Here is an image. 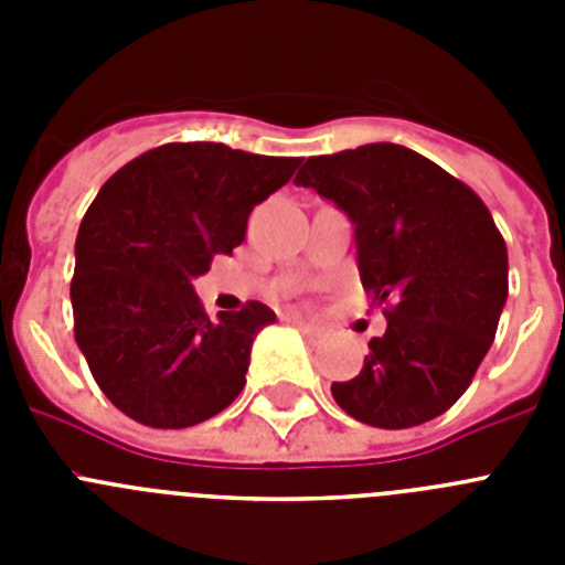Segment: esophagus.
Masks as SVG:
<instances>
[{"label":"esophagus","mask_w":565,"mask_h":565,"mask_svg":"<svg viewBox=\"0 0 565 565\" xmlns=\"http://www.w3.org/2000/svg\"><path fill=\"white\" fill-rule=\"evenodd\" d=\"M288 322H294V326H297L299 331L306 333V337L311 339V342H322V339H326V328L313 326V322H308V319L297 317V313H288Z\"/></svg>","instance_id":"esophagus-1"}]
</instances>
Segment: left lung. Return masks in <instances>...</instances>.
<instances>
[{
    "mask_svg": "<svg viewBox=\"0 0 565 565\" xmlns=\"http://www.w3.org/2000/svg\"><path fill=\"white\" fill-rule=\"evenodd\" d=\"M294 183L351 217L364 291L387 302V331L367 342L359 376L331 384L339 407L382 430L450 411L487 356L509 294L507 243L489 209L398 143L308 158Z\"/></svg>",
    "mask_w": 565,
    "mask_h": 565,
    "instance_id": "1",
    "label": "left lung"
}]
</instances>
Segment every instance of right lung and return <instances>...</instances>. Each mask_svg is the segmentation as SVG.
Wrapping results in <instances>:
<instances>
[{
    "label": "right lung",
    "mask_w": 565,
    "mask_h": 565,
    "mask_svg": "<svg viewBox=\"0 0 565 565\" xmlns=\"http://www.w3.org/2000/svg\"><path fill=\"white\" fill-rule=\"evenodd\" d=\"M299 158L226 143H163L102 186L76 237L73 331L104 396L158 430L226 411L274 311L246 302L209 319L192 279L246 239L248 214L291 181Z\"/></svg>",
    "instance_id": "add662e5"
}]
</instances>
